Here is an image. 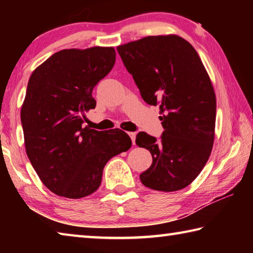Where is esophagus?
<instances>
[{
	"mask_svg": "<svg viewBox=\"0 0 253 253\" xmlns=\"http://www.w3.org/2000/svg\"><path fill=\"white\" fill-rule=\"evenodd\" d=\"M128 135H129V137L131 138V142H132V144L135 145V139H136V132H128Z\"/></svg>",
	"mask_w": 253,
	"mask_h": 253,
	"instance_id": "obj_1",
	"label": "esophagus"
}]
</instances>
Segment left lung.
<instances>
[{
	"mask_svg": "<svg viewBox=\"0 0 253 253\" xmlns=\"http://www.w3.org/2000/svg\"><path fill=\"white\" fill-rule=\"evenodd\" d=\"M144 101L160 106V139L140 131L136 144L151 152L139 175L152 190L174 192L194 181L211 155L216 99L211 79L190 42L174 34L117 46Z\"/></svg>",
	"mask_w": 253,
	"mask_h": 253,
	"instance_id": "left-lung-1",
	"label": "left lung"
}]
</instances>
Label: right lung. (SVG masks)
I'll list each match as a JSON object with an SVG mask.
<instances>
[{
	"instance_id": "obj_1",
	"label": "right lung",
	"mask_w": 253,
	"mask_h": 253,
	"mask_svg": "<svg viewBox=\"0 0 253 253\" xmlns=\"http://www.w3.org/2000/svg\"><path fill=\"white\" fill-rule=\"evenodd\" d=\"M115 61L113 46L65 49L30 77L21 108L25 151L42 183L59 196L92 194L106 163L131 146L119 128L99 131L84 125L85 113L96 107L92 89Z\"/></svg>"
}]
</instances>
